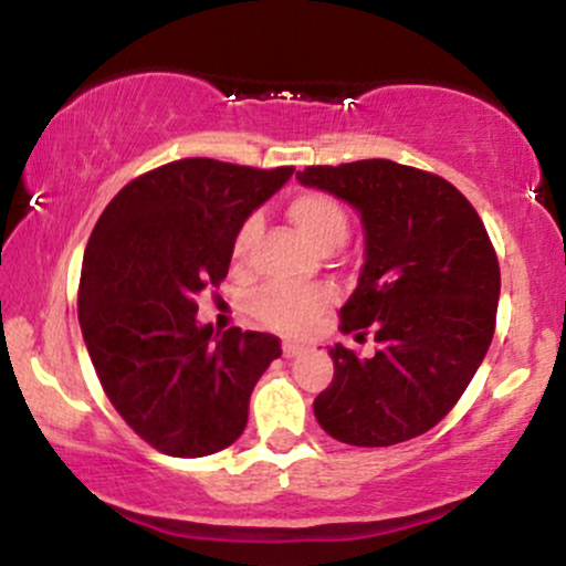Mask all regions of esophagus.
<instances>
[{
    "label": "esophagus",
    "mask_w": 566,
    "mask_h": 566,
    "mask_svg": "<svg viewBox=\"0 0 566 566\" xmlns=\"http://www.w3.org/2000/svg\"><path fill=\"white\" fill-rule=\"evenodd\" d=\"M282 350H284V356H287V359H292V356H297L303 350V346L297 340H284L282 343Z\"/></svg>",
    "instance_id": "obj_1"
}]
</instances>
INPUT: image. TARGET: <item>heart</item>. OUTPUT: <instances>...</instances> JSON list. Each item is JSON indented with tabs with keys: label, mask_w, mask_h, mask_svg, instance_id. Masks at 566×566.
I'll use <instances>...</instances> for the list:
<instances>
[{
	"label": "heart",
	"mask_w": 566,
	"mask_h": 566,
	"mask_svg": "<svg viewBox=\"0 0 566 566\" xmlns=\"http://www.w3.org/2000/svg\"><path fill=\"white\" fill-rule=\"evenodd\" d=\"M287 216L295 229L308 239L316 250L329 252L340 247L348 237V216L340 201L322 191H303L290 199ZM261 233V218L250 216L237 231L233 239V263L242 265L250 255V247ZM333 292L324 287L314 290H292V287H271L255 297V316L263 324L276 329H301L314 319L316 314L329 303Z\"/></svg>",
	"instance_id": "b5f03b06"
}]
</instances>
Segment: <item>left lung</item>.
<instances>
[{
	"label": "left lung",
	"mask_w": 566,
	"mask_h": 566,
	"mask_svg": "<svg viewBox=\"0 0 566 566\" xmlns=\"http://www.w3.org/2000/svg\"><path fill=\"white\" fill-rule=\"evenodd\" d=\"M295 178L359 212L365 265L343 333L378 343L373 356L329 348L335 375L314 399L316 420L354 447L420 437L458 405L495 335L500 265L482 218L444 178L388 159Z\"/></svg>",
	"instance_id": "obj_1"
}]
</instances>
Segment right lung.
Segmentation results:
<instances>
[{
    "label": "right lung",
    "mask_w": 566,
    "mask_h": 566,
    "mask_svg": "<svg viewBox=\"0 0 566 566\" xmlns=\"http://www.w3.org/2000/svg\"><path fill=\"white\" fill-rule=\"evenodd\" d=\"M292 172L170 161L97 218L82 261V337L116 412L159 452L205 458L233 444L252 388L282 356L269 333L212 335L197 295L223 282L237 231Z\"/></svg>",
    "instance_id": "obj_1"
}]
</instances>
